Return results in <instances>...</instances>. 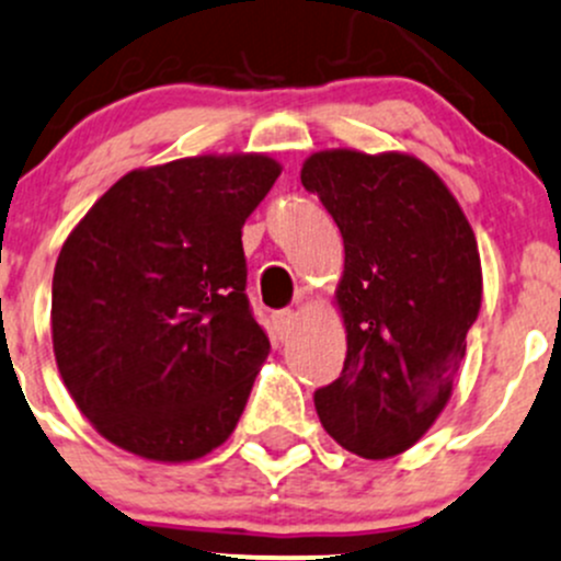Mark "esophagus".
I'll list each match as a JSON object with an SVG mask.
<instances>
[{
  "label": "esophagus",
  "mask_w": 561,
  "mask_h": 561,
  "mask_svg": "<svg viewBox=\"0 0 561 561\" xmlns=\"http://www.w3.org/2000/svg\"><path fill=\"white\" fill-rule=\"evenodd\" d=\"M271 320H274L276 335H279V339H287V335L293 333V325H296V311H290V309L274 311V317H271Z\"/></svg>",
  "instance_id": "obj_1"
}]
</instances>
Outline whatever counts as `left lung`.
<instances>
[{
    "label": "left lung",
    "mask_w": 561,
    "mask_h": 561,
    "mask_svg": "<svg viewBox=\"0 0 561 561\" xmlns=\"http://www.w3.org/2000/svg\"><path fill=\"white\" fill-rule=\"evenodd\" d=\"M300 182L344 239L335 300L344 370L314 392L335 444L365 459L414 446L449 403L481 309L473 228L433 169L400 152H314Z\"/></svg>",
    "instance_id": "8db88e82"
}]
</instances>
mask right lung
I'll return each instance as SVG.
<instances>
[{"label":"right lung","instance_id":"obj_1","mask_svg":"<svg viewBox=\"0 0 561 561\" xmlns=\"http://www.w3.org/2000/svg\"><path fill=\"white\" fill-rule=\"evenodd\" d=\"M268 156L137 169L91 206L53 271V352L78 409L121 449L187 462L233 433L271 344L247 298L241 226Z\"/></svg>","mask_w":561,"mask_h":561}]
</instances>
